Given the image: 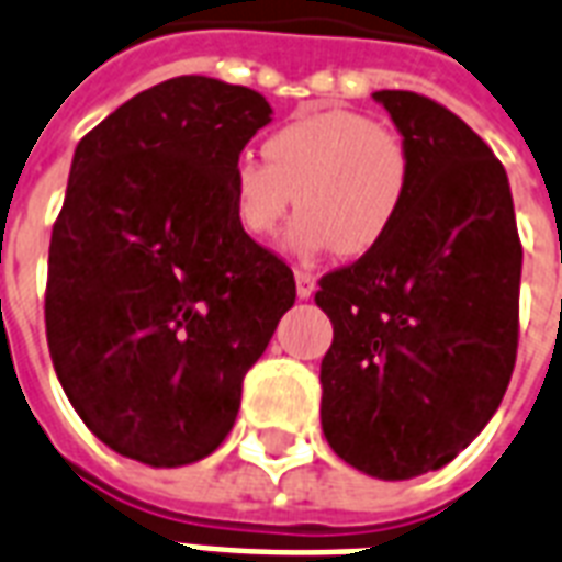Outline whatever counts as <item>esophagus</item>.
<instances>
[{
    "instance_id": "obj_1",
    "label": "esophagus",
    "mask_w": 562,
    "mask_h": 562,
    "mask_svg": "<svg viewBox=\"0 0 562 562\" xmlns=\"http://www.w3.org/2000/svg\"><path fill=\"white\" fill-rule=\"evenodd\" d=\"M313 290H316V278L307 269H295V293H299V299H311Z\"/></svg>"
}]
</instances>
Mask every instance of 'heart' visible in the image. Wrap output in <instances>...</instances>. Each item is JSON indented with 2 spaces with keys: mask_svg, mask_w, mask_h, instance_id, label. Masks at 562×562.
I'll use <instances>...</instances> for the list:
<instances>
[{
  "mask_svg": "<svg viewBox=\"0 0 562 562\" xmlns=\"http://www.w3.org/2000/svg\"><path fill=\"white\" fill-rule=\"evenodd\" d=\"M263 155L267 164L240 158L228 178L234 220L255 240L272 237L299 204L293 249L334 246L358 258L390 237L411 193L407 143L360 111L328 108L295 116L269 134Z\"/></svg>",
  "mask_w": 562,
  "mask_h": 562,
  "instance_id": "1",
  "label": "heart"
}]
</instances>
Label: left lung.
<instances>
[{
    "mask_svg": "<svg viewBox=\"0 0 562 562\" xmlns=\"http://www.w3.org/2000/svg\"><path fill=\"white\" fill-rule=\"evenodd\" d=\"M413 160L378 249L319 278L334 342L322 434L349 467L404 481L454 460L498 411L519 349L521 240L502 160L448 108L372 93Z\"/></svg>",
    "mask_w": 562,
    "mask_h": 562,
    "instance_id": "1",
    "label": "left lung"
}]
</instances>
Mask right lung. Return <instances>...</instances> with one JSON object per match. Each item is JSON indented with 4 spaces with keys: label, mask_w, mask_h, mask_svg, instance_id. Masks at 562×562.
Here are the masks:
<instances>
[{
    "label": "right lung",
    "mask_w": 562,
    "mask_h": 562,
    "mask_svg": "<svg viewBox=\"0 0 562 562\" xmlns=\"http://www.w3.org/2000/svg\"><path fill=\"white\" fill-rule=\"evenodd\" d=\"M269 114L258 90L178 76L78 143L52 225L46 340L69 404L125 458L184 467L220 448L293 307V269L237 225L228 190Z\"/></svg>",
    "instance_id": "1"
}]
</instances>
